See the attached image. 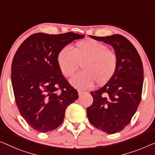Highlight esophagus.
Masks as SVG:
<instances>
[{
	"label": "esophagus",
	"instance_id": "34e87169",
	"mask_svg": "<svg viewBox=\"0 0 155 155\" xmlns=\"http://www.w3.org/2000/svg\"><path fill=\"white\" fill-rule=\"evenodd\" d=\"M78 96H81V95H83V94L85 93V92L81 91H78Z\"/></svg>",
	"mask_w": 155,
	"mask_h": 155
}]
</instances>
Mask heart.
Listing matches in <instances>:
<instances>
[{"mask_svg":"<svg viewBox=\"0 0 155 155\" xmlns=\"http://www.w3.org/2000/svg\"><path fill=\"white\" fill-rule=\"evenodd\" d=\"M60 70L65 77H72L81 64L83 71L71 78L74 87L88 89L96 84H107L114 77L117 68L115 53L107 45L94 40H86L76 44L73 51L70 47L62 48L57 55Z\"/></svg>","mask_w":155,"mask_h":155,"instance_id":"b5f03b06","label":"heart"}]
</instances>
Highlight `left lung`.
Listing matches in <instances>:
<instances>
[{
    "instance_id": "obj_1",
    "label": "left lung",
    "mask_w": 155,
    "mask_h": 155,
    "mask_svg": "<svg viewBox=\"0 0 155 155\" xmlns=\"http://www.w3.org/2000/svg\"><path fill=\"white\" fill-rule=\"evenodd\" d=\"M90 37L111 45L117 57L114 76L104 86L91 92L93 102L87 108L92 125L113 134L127 126L137 111L141 100L143 67L134 46L124 36Z\"/></svg>"
}]
</instances>
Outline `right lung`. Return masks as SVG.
<instances>
[{"mask_svg": "<svg viewBox=\"0 0 155 155\" xmlns=\"http://www.w3.org/2000/svg\"><path fill=\"white\" fill-rule=\"evenodd\" d=\"M85 35L69 33L33 34L24 41L13 58L11 79L21 115L35 130L46 133L63 122L67 107L78 92L60 70L57 55L71 41Z\"/></svg>", "mask_w": 155, "mask_h": 155, "instance_id": "right-lung-1", "label": "right lung"}]
</instances>
